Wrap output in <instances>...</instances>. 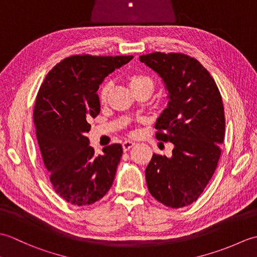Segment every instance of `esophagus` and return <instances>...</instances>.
Listing matches in <instances>:
<instances>
[{"label":"esophagus","instance_id":"34e87169","mask_svg":"<svg viewBox=\"0 0 257 257\" xmlns=\"http://www.w3.org/2000/svg\"><path fill=\"white\" fill-rule=\"evenodd\" d=\"M135 145L136 144L134 143V141L127 140V141H124V143H122V149H123V151H127L129 149H132Z\"/></svg>","mask_w":257,"mask_h":257}]
</instances>
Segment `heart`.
<instances>
[{"label": "heart", "instance_id": "b5f03b06", "mask_svg": "<svg viewBox=\"0 0 257 257\" xmlns=\"http://www.w3.org/2000/svg\"><path fill=\"white\" fill-rule=\"evenodd\" d=\"M128 81H129V86L130 88L133 90H136L138 88H141V87H151V88H154V81L148 76H146L144 74H132L128 77ZM110 90V83H103L100 88L99 91H98V99H99L100 102H105L107 99V96H108V92ZM135 132H132V135H135Z\"/></svg>", "mask_w": 257, "mask_h": 257}]
</instances>
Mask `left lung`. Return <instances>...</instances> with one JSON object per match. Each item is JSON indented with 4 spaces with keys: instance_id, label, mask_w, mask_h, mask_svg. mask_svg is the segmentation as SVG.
I'll list each match as a JSON object with an SVG mask.
<instances>
[{
    "instance_id": "8db88e82",
    "label": "left lung",
    "mask_w": 257,
    "mask_h": 257,
    "mask_svg": "<svg viewBox=\"0 0 257 257\" xmlns=\"http://www.w3.org/2000/svg\"><path fill=\"white\" fill-rule=\"evenodd\" d=\"M139 59L165 81L170 100L157 120L156 138L174 146L171 158L152 156L147 185L157 201L179 209L198 200L217 167L225 136L222 96L206 68L189 55L155 52Z\"/></svg>"
}]
</instances>
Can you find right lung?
Wrapping results in <instances>:
<instances>
[{
  "instance_id": "add662e5",
  "label": "right lung",
  "mask_w": 257,
  "mask_h": 257,
  "mask_svg": "<svg viewBox=\"0 0 257 257\" xmlns=\"http://www.w3.org/2000/svg\"><path fill=\"white\" fill-rule=\"evenodd\" d=\"M133 58L69 56L48 72L38 89L33 110L38 146L53 189L70 204L90 205L111 188L122 147L107 146L96 156L86 133L90 118L100 112L101 81Z\"/></svg>"
}]
</instances>
